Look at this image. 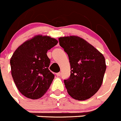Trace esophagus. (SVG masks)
Masks as SVG:
<instances>
[{"mask_svg":"<svg viewBox=\"0 0 121 121\" xmlns=\"http://www.w3.org/2000/svg\"><path fill=\"white\" fill-rule=\"evenodd\" d=\"M56 75H57V76H60V75H61V73H56Z\"/></svg>","mask_w":121,"mask_h":121,"instance_id":"1","label":"esophagus"}]
</instances>
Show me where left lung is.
Listing matches in <instances>:
<instances>
[{
  "label": "left lung",
  "mask_w": 121,
  "mask_h": 121,
  "mask_svg": "<svg viewBox=\"0 0 121 121\" xmlns=\"http://www.w3.org/2000/svg\"><path fill=\"white\" fill-rule=\"evenodd\" d=\"M60 46L68 56L70 78L64 80L68 93L73 99L84 100L99 90L106 70L103 54L81 37L75 36L59 38Z\"/></svg>",
  "instance_id": "left-lung-1"
}]
</instances>
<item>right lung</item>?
<instances>
[{
  "label": "right lung",
  "instance_id": "obj_1",
  "mask_svg": "<svg viewBox=\"0 0 121 121\" xmlns=\"http://www.w3.org/2000/svg\"><path fill=\"white\" fill-rule=\"evenodd\" d=\"M56 39L37 35L16 49L10 59L11 75L19 91L30 99H37L48 90L54 75L49 70L48 50L57 45Z\"/></svg>",
  "mask_w": 121,
  "mask_h": 121
}]
</instances>
